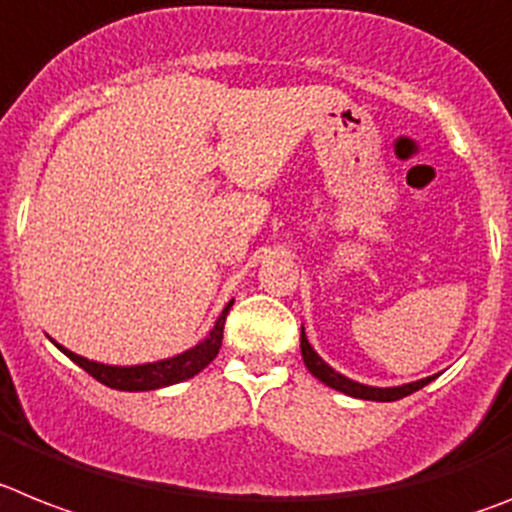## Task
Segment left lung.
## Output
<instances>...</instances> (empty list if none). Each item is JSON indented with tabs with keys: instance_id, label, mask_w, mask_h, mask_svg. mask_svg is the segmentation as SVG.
Segmentation results:
<instances>
[{
	"instance_id": "8db88e82",
	"label": "left lung",
	"mask_w": 512,
	"mask_h": 512,
	"mask_svg": "<svg viewBox=\"0 0 512 512\" xmlns=\"http://www.w3.org/2000/svg\"><path fill=\"white\" fill-rule=\"evenodd\" d=\"M300 352H303L305 368L316 375L318 381L326 383V386H331V388H336V391L347 393V396H355V399L396 401V399H404V396H409V393L419 391V388L427 386V383L432 381V378H425V381L406 383V386H396V388H373V386H362V383L349 381V378H344V375L336 373L334 368H329V365H326V362H323L316 352H313V347H310V342H308V336H305V329L300 331Z\"/></svg>"
}]
</instances>
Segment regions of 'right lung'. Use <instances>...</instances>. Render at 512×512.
I'll return each mask as SVG.
<instances>
[{
    "mask_svg": "<svg viewBox=\"0 0 512 512\" xmlns=\"http://www.w3.org/2000/svg\"><path fill=\"white\" fill-rule=\"evenodd\" d=\"M230 305L233 303L225 305L222 316L217 318L214 329L209 331V336L202 344H196L194 349L183 352V355L170 357V360H163V362H152V365L111 368V365H100V362L85 360V357L74 355V352L59 347V344H56V347H59L69 360L77 362L85 373L93 375L95 381L103 383V386L119 388V391H152V388H163V386H170V383H181L186 381V378H194L196 373H202L209 362L217 357V352H220L222 347V329H225V318Z\"/></svg>",
    "mask_w": 512,
    "mask_h": 512,
    "instance_id": "1",
    "label": "right lung"
}]
</instances>
